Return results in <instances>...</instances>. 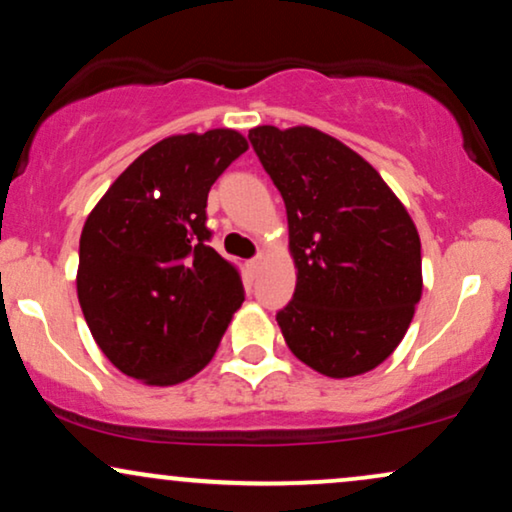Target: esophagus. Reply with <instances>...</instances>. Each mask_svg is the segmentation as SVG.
<instances>
[{"label":"esophagus","mask_w":512,"mask_h":512,"mask_svg":"<svg viewBox=\"0 0 512 512\" xmlns=\"http://www.w3.org/2000/svg\"><path fill=\"white\" fill-rule=\"evenodd\" d=\"M262 262H264V255H262V252H260V255H257V257H252V260L248 262L250 272H257V269L262 267Z\"/></svg>","instance_id":"esophagus-1"}]
</instances>
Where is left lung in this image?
<instances>
[{
  "instance_id": "obj_1",
  "label": "left lung",
  "mask_w": 512,
  "mask_h": 512,
  "mask_svg": "<svg viewBox=\"0 0 512 512\" xmlns=\"http://www.w3.org/2000/svg\"><path fill=\"white\" fill-rule=\"evenodd\" d=\"M252 147L286 202L293 300L276 315L291 353L331 379L389 357L422 298L420 233L367 159L312 126H257Z\"/></svg>"
}]
</instances>
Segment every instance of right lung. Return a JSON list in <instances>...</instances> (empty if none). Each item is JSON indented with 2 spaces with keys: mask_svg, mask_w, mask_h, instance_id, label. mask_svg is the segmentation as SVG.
<instances>
[{
  "mask_svg": "<svg viewBox=\"0 0 512 512\" xmlns=\"http://www.w3.org/2000/svg\"><path fill=\"white\" fill-rule=\"evenodd\" d=\"M248 140L233 128L181 133L145 150L80 233L76 291L107 360L147 386L205 369L243 305L238 267L209 248L207 193Z\"/></svg>",
  "mask_w": 512,
  "mask_h": 512,
  "instance_id": "obj_1",
  "label": "right lung"
}]
</instances>
